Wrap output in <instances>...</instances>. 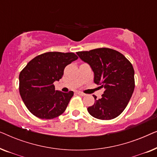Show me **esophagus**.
Wrapping results in <instances>:
<instances>
[{
    "label": "esophagus",
    "mask_w": 157,
    "mask_h": 157,
    "mask_svg": "<svg viewBox=\"0 0 157 157\" xmlns=\"http://www.w3.org/2000/svg\"><path fill=\"white\" fill-rule=\"evenodd\" d=\"M77 94H78V95L81 96H86V94H85L84 93H82V92H81V91H77Z\"/></svg>",
    "instance_id": "1"
}]
</instances>
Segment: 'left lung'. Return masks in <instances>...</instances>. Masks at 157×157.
Masks as SVG:
<instances>
[{
    "label": "left lung",
    "mask_w": 157,
    "mask_h": 157,
    "mask_svg": "<svg viewBox=\"0 0 157 157\" xmlns=\"http://www.w3.org/2000/svg\"><path fill=\"white\" fill-rule=\"evenodd\" d=\"M76 54L91 66L94 83L104 88L99 99L87 109L92 117L110 120L117 117L127 106L134 90V70L129 61L119 51L101 48Z\"/></svg>",
    "instance_id": "obj_1"
}]
</instances>
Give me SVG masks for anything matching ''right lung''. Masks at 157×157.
<instances>
[{"label":"right lung","mask_w":157,"mask_h":157,"mask_svg":"<svg viewBox=\"0 0 157 157\" xmlns=\"http://www.w3.org/2000/svg\"><path fill=\"white\" fill-rule=\"evenodd\" d=\"M78 59L74 53L47 52L29 61L19 75V92L25 106L34 116L51 119L65 111L74 92L55 90L64 68Z\"/></svg>","instance_id":"add662e5"}]
</instances>
